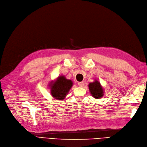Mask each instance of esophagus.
I'll return each instance as SVG.
<instances>
[{"label":"esophagus","mask_w":147,"mask_h":147,"mask_svg":"<svg viewBox=\"0 0 147 147\" xmlns=\"http://www.w3.org/2000/svg\"><path fill=\"white\" fill-rule=\"evenodd\" d=\"M78 86H79V87H82V86H84V82H79L78 83Z\"/></svg>","instance_id":"1"}]
</instances>
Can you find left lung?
<instances>
[{
    "mask_svg": "<svg viewBox=\"0 0 147 147\" xmlns=\"http://www.w3.org/2000/svg\"><path fill=\"white\" fill-rule=\"evenodd\" d=\"M90 93L91 95L95 99H99L103 97L105 90L99 80L94 79L93 82L89 83L88 85Z\"/></svg>",
    "mask_w": 147,
    "mask_h": 147,
    "instance_id": "1",
    "label": "left lung"
}]
</instances>
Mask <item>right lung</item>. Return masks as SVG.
<instances>
[{"mask_svg":"<svg viewBox=\"0 0 147 147\" xmlns=\"http://www.w3.org/2000/svg\"><path fill=\"white\" fill-rule=\"evenodd\" d=\"M73 86L71 80L66 78L65 76H59L49 84L51 96L58 100H63L67 96L71 88Z\"/></svg>","mask_w":147,"mask_h":147,"instance_id":"right-lung-1","label":"right lung"}]
</instances>
